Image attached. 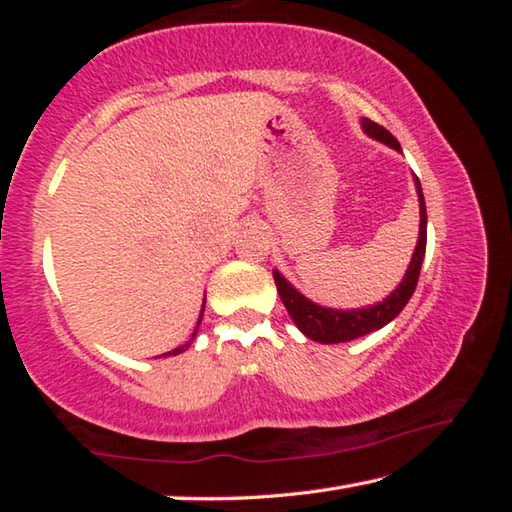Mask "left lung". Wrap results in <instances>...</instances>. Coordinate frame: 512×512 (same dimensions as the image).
Instances as JSON below:
<instances>
[{"instance_id":"obj_1","label":"left lung","mask_w":512,"mask_h":512,"mask_svg":"<svg viewBox=\"0 0 512 512\" xmlns=\"http://www.w3.org/2000/svg\"><path fill=\"white\" fill-rule=\"evenodd\" d=\"M361 124H363V131H366L370 137H375V140L400 151V142H397L384 126H379L370 119H363ZM415 187H418V196H420L418 246H415L409 271H406L400 287H397L384 302H379V305H372L366 309H350V311L325 309L316 305V302L307 300L300 291L293 289L280 273L273 271L275 287H277V293H280L284 307H287L289 316L293 318V323L298 325L300 332L309 336L311 341L329 345V343H345V341L359 339V336H366L370 332H375V329H381L384 325L391 323V320L406 307V302L411 300L415 287H418L424 250H427V207H424V196H422V187L418 178H415Z\"/></svg>"}]
</instances>
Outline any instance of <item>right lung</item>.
I'll use <instances>...</instances> for the list:
<instances>
[{"label":"right lung","instance_id":"1","mask_svg":"<svg viewBox=\"0 0 512 512\" xmlns=\"http://www.w3.org/2000/svg\"><path fill=\"white\" fill-rule=\"evenodd\" d=\"M201 320H203V311H201V318H198V325H201ZM198 329V327H196ZM196 329H194V334H192V339H189L185 345H180V348H176L173 352H167V354H180V352H185L189 345H192V341H194V336H196ZM167 354H162V357H167Z\"/></svg>","mask_w":512,"mask_h":512}]
</instances>
